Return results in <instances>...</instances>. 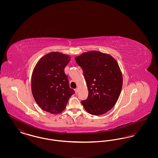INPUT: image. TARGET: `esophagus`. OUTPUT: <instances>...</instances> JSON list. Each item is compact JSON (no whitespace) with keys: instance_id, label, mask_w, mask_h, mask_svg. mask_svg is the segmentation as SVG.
Wrapping results in <instances>:
<instances>
[{"instance_id":"esophagus-1","label":"esophagus","mask_w":158,"mask_h":158,"mask_svg":"<svg viewBox=\"0 0 158 158\" xmlns=\"http://www.w3.org/2000/svg\"><path fill=\"white\" fill-rule=\"evenodd\" d=\"M75 90L76 94H77L78 92V91H79V89L78 88H76Z\"/></svg>"}]
</instances>
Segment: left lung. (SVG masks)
Here are the masks:
<instances>
[{"instance_id": "1", "label": "left lung", "mask_w": 158, "mask_h": 158, "mask_svg": "<svg viewBox=\"0 0 158 158\" xmlns=\"http://www.w3.org/2000/svg\"><path fill=\"white\" fill-rule=\"evenodd\" d=\"M86 81L88 96L81 101L88 113L104 114L117 102L123 86V77L117 61L98 51L83 53L75 58Z\"/></svg>"}]
</instances>
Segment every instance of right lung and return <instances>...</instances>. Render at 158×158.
Here are the masks:
<instances>
[{
	"instance_id": "obj_1",
	"label": "right lung",
	"mask_w": 158,
	"mask_h": 158,
	"mask_svg": "<svg viewBox=\"0 0 158 158\" xmlns=\"http://www.w3.org/2000/svg\"><path fill=\"white\" fill-rule=\"evenodd\" d=\"M70 57L60 53H51L39 60L34 69L31 88L33 97L42 110L51 114L61 113L69 98L75 94L70 88L64 73Z\"/></svg>"
}]
</instances>
